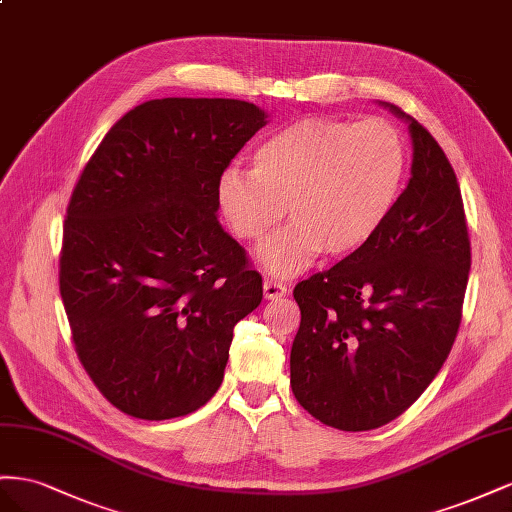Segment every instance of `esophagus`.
I'll use <instances>...</instances> for the list:
<instances>
[{
    "mask_svg": "<svg viewBox=\"0 0 512 512\" xmlns=\"http://www.w3.org/2000/svg\"><path fill=\"white\" fill-rule=\"evenodd\" d=\"M285 296H287V287L283 283L272 281V279L264 281V298L266 300H281Z\"/></svg>",
    "mask_w": 512,
    "mask_h": 512,
    "instance_id": "1",
    "label": "esophagus"
}]
</instances>
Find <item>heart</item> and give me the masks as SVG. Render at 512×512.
Segmentation results:
<instances>
[{"instance_id":"1","label":"heart","mask_w":512,"mask_h":512,"mask_svg":"<svg viewBox=\"0 0 512 512\" xmlns=\"http://www.w3.org/2000/svg\"><path fill=\"white\" fill-rule=\"evenodd\" d=\"M407 145L390 122L306 118L259 143L253 169L227 167L216 201L233 236L257 242L283 221L291 225L259 246V264L291 276L326 257L367 248L388 223L407 180Z\"/></svg>"}]
</instances>
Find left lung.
Masks as SVG:
<instances>
[{
  "label": "left lung",
  "instance_id": "obj_1",
  "mask_svg": "<svg viewBox=\"0 0 512 512\" xmlns=\"http://www.w3.org/2000/svg\"><path fill=\"white\" fill-rule=\"evenodd\" d=\"M379 105L410 128L412 178L367 248L294 289L291 390L341 431L382 427L427 390L455 343L472 261L444 150L399 107Z\"/></svg>",
  "mask_w": 512,
  "mask_h": 512
}]
</instances>
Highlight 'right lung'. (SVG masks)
<instances>
[{"instance_id": "obj_1", "label": "right lung", "mask_w": 512, "mask_h": 512, "mask_svg": "<svg viewBox=\"0 0 512 512\" xmlns=\"http://www.w3.org/2000/svg\"><path fill=\"white\" fill-rule=\"evenodd\" d=\"M266 124L246 100H148L111 126L72 191L60 294L83 369L128 416L206 405L233 326L264 296L218 223L216 182Z\"/></svg>"}]
</instances>
